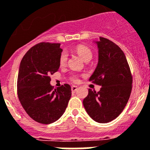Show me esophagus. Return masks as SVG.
Here are the masks:
<instances>
[{
  "label": "esophagus",
  "mask_w": 150,
  "mask_h": 150,
  "mask_svg": "<svg viewBox=\"0 0 150 150\" xmlns=\"http://www.w3.org/2000/svg\"><path fill=\"white\" fill-rule=\"evenodd\" d=\"M77 90H78V87H77V86H71V91H72V92H75Z\"/></svg>",
  "instance_id": "1"
}]
</instances>
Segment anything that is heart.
Instances as JSON below:
<instances>
[{
	"instance_id": "heart-1",
	"label": "heart",
	"mask_w": 150,
	"mask_h": 150,
	"mask_svg": "<svg viewBox=\"0 0 150 150\" xmlns=\"http://www.w3.org/2000/svg\"><path fill=\"white\" fill-rule=\"evenodd\" d=\"M76 51L85 62H89L93 57V53L91 50V49L88 48V47L84 46V45H79V46L77 47ZM67 53L66 51H62L61 53L60 56H59V64H60V66H65L66 62H67ZM71 80L74 82H78L79 81V77L76 75H73L71 77Z\"/></svg>"
}]
</instances>
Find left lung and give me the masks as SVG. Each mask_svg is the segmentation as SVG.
Masks as SVG:
<instances>
[{
    "label": "left lung",
    "mask_w": 150,
    "mask_h": 150,
    "mask_svg": "<svg viewBox=\"0 0 150 150\" xmlns=\"http://www.w3.org/2000/svg\"><path fill=\"white\" fill-rule=\"evenodd\" d=\"M98 63L89 80L100 85L99 92L88 90L83 105L93 120L107 123L125 107L132 89V75L124 52L110 40L100 38Z\"/></svg>",
    "instance_id": "8db88e82"
}]
</instances>
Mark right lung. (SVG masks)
Segmentation results:
<instances>
[{
    "label": "right lung",
    "instance_id": "1",
    "mask_svg": "<svg viewBox=\"0 0 150 150\" xmlns=\"http://www.w3.org/2000/svg\"><path fill=\"white\" fill-rule=\"evenodd\" d=\"M60 44L39 43L27 51L19 66L17 94L21 105L35 122L51 124L66 111L71 98L69 84L53 89L50 75L59 70Z\"/></svg>",
    "mask_w": 150,
    "mask_h": 150
}]
</instances>
